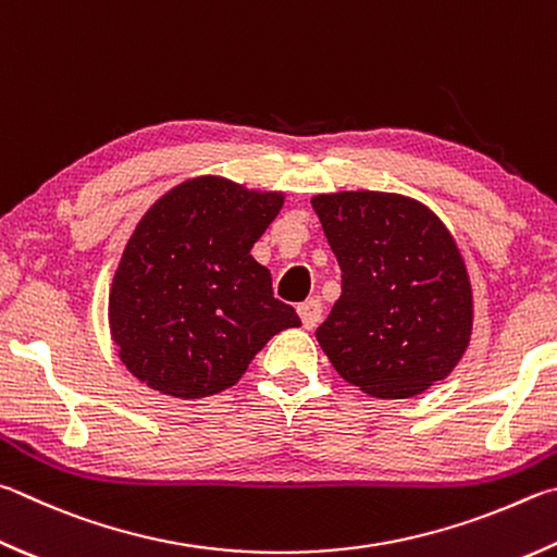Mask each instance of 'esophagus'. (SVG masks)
<instances>
[{
	"instance_id": "34e87169",
	"label": "esophagus",
	"mask_w": 557,
	"mask_h": 557,
	"mask_svg": "<svg viewBox=\"0 0 557 557\" xmlns=\"http://www.w3.org/2000/svg\"><path fill=\"white\" fill-rule=\"evenodd\" d=\"M297 313H299V319H301V326L311 331V329H317L319 323H321L323 307H321L319 299H307L305 305L297 307Z\"/></svg>"
}]
</instances>
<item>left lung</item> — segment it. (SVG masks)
Here are the masks:
<instances>
[{
	"label": "left lung",
	"mask_w": 557,
	"mask_h": 557,
	"mask_svg": "<svg viewBox=\"0 0 557 557\" xmlns=\"http://www.w3.org/2000/svg\"><path fill=\"white\" fill-rule=\"evenodd\" d=\"M311 207L341 265V297L317 329L338 375L382 399L448 377L472 333V289L450 231L389 191L317 195Z\"/></svg>",
	"instance_id": "8db88e82"
}]
</instances>
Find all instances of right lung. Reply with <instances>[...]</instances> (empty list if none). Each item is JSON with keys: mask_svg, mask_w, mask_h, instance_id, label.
<instances>
[{"mask_svg": "<svg viewBox=\"0 0 557 557\" xmlns=\"http://www.w3.org/2000/svg\"><path fill=\"white\" fill-rule=\"evenodd\" d=\"M282 201L209 175L146 211L109 292L111 338L131 375L170 397H211L234 387L275 333L301 326L250 256Z\"/></svg>", "mask_w": 557, "mask_h": 557, "instance_id": "add662e5", "label": "right lung"}]
</instances>
